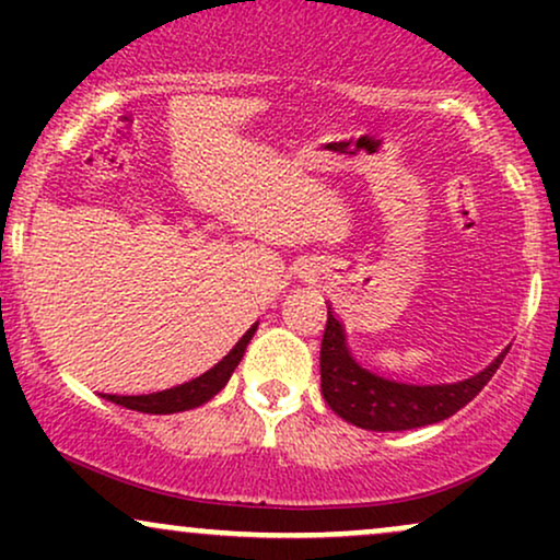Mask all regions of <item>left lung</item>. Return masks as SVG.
I'll use <instances>...</instances> for the list:
<instances>
[{"instance_id":"1","label":"left lung","mask_w":560,"mask_h":560,"mask_svg":"<svg viewBox=\"0 0 560 560\" xmlns=\"http://www.w3.org/2000/svg\"><path fill=\"white\" fill-rule=\"evenodd\" d=\"M508 347L479 374L453 384H405L378 376L352 358L342 324L326 320L320 342V392L339 419L369 432H405L445 421L485 389Z\"/></svg>"}]
</instances>
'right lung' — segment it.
I'll return each instance as SVG.
<instances>
[{"label":"right lung","mask_w":560,"mask_h":560,"mask_svg":"<svg viewBox=\"0 0 560 560\" xmlns=\"http://www.w3.org/2000/svg\"><path fill=\"white\" fill-rule=\"evenodd\" d=\"M258 331V324L253 326L240 342L234 345V350L223 358L221 363L213 365L210 371H205L202 376L191 378V382L178 384V387L163 389V392H150V395H105V400L115 405H124L128 410H139V413H155V416H168V413H182V410H191L205 405L208 400L226 387V382L234 374V369L240 365L244 350H247L249 339Z\"/></svg>","instance_id":"1"}]
</instances>
